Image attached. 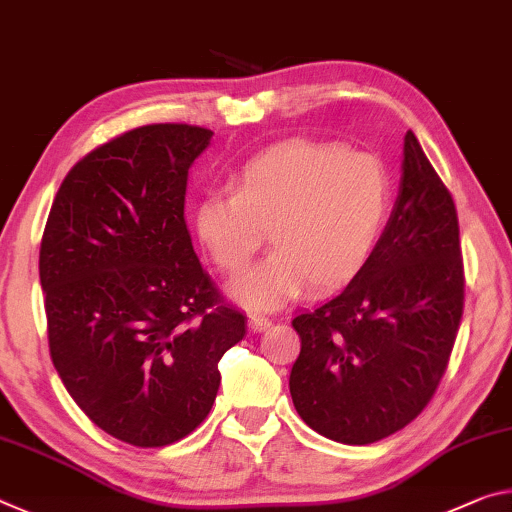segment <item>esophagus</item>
I'll return each instance as SVG.
<instances>
[{"label": "esophagus", "instance_id": "34e87169", "mask_svg": "<svg viewBox=\"0 0 512 512\" xmlns=\"http://www.w3.org/2000/svg\"><path fill=\"white\" fill-rule=\"evenodd\" d=\"M270 324H272V320H267V317H263V315H249V329L254 333L265 331Z\"/></svg>", "mask_w": 512, "mask_h": 512}]
</instances>
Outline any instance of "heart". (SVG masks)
Masks as SVG:
<instances>
[{
  "label": "heart",
  "mask_w": 512,
  "mask_h": 512,
  "mask_svg": "<svg viewBox=\"0 0 512 512\" xmlns=\"http://www.w3.org/2000/svg\"><path fill=\"white\" fill-rule=\"evenodd\" d=\"M392 181L374 154L290 140L242 167L231 192L192 206L201 249L224 274H240L270 233L272 254L229 288L251 311H279L311 283L333 290L370 261L388 220Z\"/></svg>",
  "instance_id": "1"
}]
</instances>
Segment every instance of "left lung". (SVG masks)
I'll use <instances>...</instances> for the list:
<instances>
[{"label": "left lung", "instance_id": "obj_1", "mask_svg": "<svg viewBox=\"0 0 512 512\" xmlns=\"http://www.w3.org/2000/svg\"><path fill=\"white\" fill-rule=\"evenodd\" d=\"M456 206L413 131L404 136L399 195L379 242L349 286L292 326L297 413L342 445H372L429 404L463 317Z\"/></svg>", "mask_w": 512, "mask_h": 512}]
</instances>
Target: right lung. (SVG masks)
I'll return each instance as SVG.
<instances>
[{
  "label": "right lung",
  "instance_id": "1",
  "mask_svg": "<svg viewBox=\"0 0 512 512\" xmlns=\"http://www.w3.org/2000/svg\"><path fill=\"white\" fill-rule=\"evenodd\" d=\"M213 131L147 124L97 147L56 192L40 245L49 354L77 406L133 447L186 438L245 315L208 279L183 217Z\"/></svg>",
  "mask_w": 512,
  "mask_h": 512
}]
</instances>
